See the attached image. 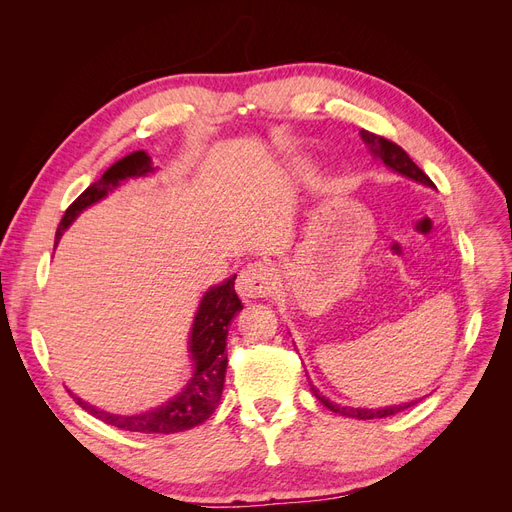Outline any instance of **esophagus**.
<instances>
[{
	"label": "esophagus",
	"mask_w": 512,
	"mask_h": 512,
	"mask_svg": "<svg viewBox=\"0 0 512 512\" xmlns=\"http://www.w3.org/2000/svg\"><path fill=\"white\" fill-rule=\"evenodd\" d=\"M277 275L271 265L267 262H252L241 269L237 277V292L241 299H258V297H267L271 290L275 288Z\"/></svg>",
	"instance_id": "obj_1"
}]
</instances>
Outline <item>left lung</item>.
<instances>
[{"label":"left lung","instance_id":"obj_1","mask_svg":"<svg viewBox=\"0 0 512 512\" xmlns=\"http://www.w3.org/2000/svg\"><path fill=\"white\" fill-rule=\"evenodd\" d=\"M361 138H363V143H365V147L369 149L371 156H374L378 162H382L386 168L395 170V173L401 175V177H408V179H412V181H416V183L427 185V188H436V185H433V181L423 173L421 168H418V166L410 160L408 153H406L404 149H401L399 145H395V143H391V141H386V138H382V136H378V134H371V132H367V130H361ZM309 386H312V393L316 395V399L320 401V404L327 406L331 412H335V414H339V416H348V418H361V421H369V418L391 416V414L404 412V410H408L410 406L418 404V399H414V401H406V404H395V406H384V408H352V406L335 404V401L324 397V395L316 389L314 384H309Z\"/></svg>","mask_w":512,"mask_h":512}]
</instances>
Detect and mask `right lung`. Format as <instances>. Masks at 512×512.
<instances>
[{"label":"right lung","mask_w":512,"mask_h":512,"mask_svg":"<svg viewBox=\"0 0 512 512\" xmlns=\"http://www.w3.org/2000/svg\"><path fill=\"white\" fill-rule=\"evenodd\" d=\"M156 170L158 166H153L147 151H134L130 156L117 160L111 168H106V173L96 183H91L89 188L66 209L64 218H61L57 228L55 247L61 235H64L85 209L100 203V200H104L113 190H117L123 181L147 177L149 173H156ZM235 277L237 275H232L222 284L211 286L198 303L188 339L192 376L177 395L164 401L158 408L136 414L106 412L102 408L87 404L81 397L72 395L76 399V404L89 414L100 418V421L126 431L177 433L205 423L222 399L228 365V356L224 352L228 327L232 318L243 309L235 292Z\"/></svg>","instance_id":"1"}]
</instances>
